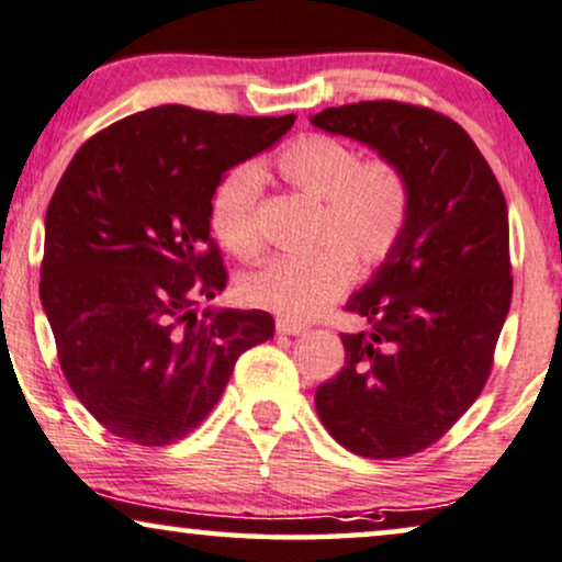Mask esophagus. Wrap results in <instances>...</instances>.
<instances>
[{
    "label": "esophagus",
    "instance_id": "obj_1",
    "mask_svg": "<svg viewBox=\"0 0 562 562\" xmlns=\"http://www.w3.org/2000/svg\"><path fill=\"white\" fill-rule=\"evenodd\" d=\"M277 333L280 335H303L306 333V327L299 322H290V319H277Z\"/></svg>",
    "mask_w": 562,
    "mask_h": 562
}]
</instances>
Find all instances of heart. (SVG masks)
Wrapping results in <instances>:
<instances>
[{
	"mask_svg": "<svg viewBox=\"0 0 562 562\" xmlns=\"http://www.w3.org/2000/svg\"><path fill=\"white\" fill-rule=\"evenodd\" d=\"M280 178L319 204L306 254L277 256L243 274L246 306L306 322L350 285L353 261L374 267L395 251L411 216V186L395 161L361 159L335 135L308 133L277 157ZM263 178L251 161L229 167L209 195V227L229 254L254 259L261 251L259 199Z\"/></svg>",
	"mask_w": 562,
	"mask_h": 562,
	"instance_id": "obj_1",
	"label": "heart"
}]
</instances>
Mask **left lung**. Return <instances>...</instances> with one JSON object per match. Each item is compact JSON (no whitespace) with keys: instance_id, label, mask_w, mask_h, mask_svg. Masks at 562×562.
Returning <instances> with one entry per match:
<instances>
[{"instance_id":"obj_1","label":"left lung","mask_w":562,"mask_h":562,"mask_svg":"<svg viewBox=\"0 0 562 562\" xmlns=\"http://www.w3.org/2000/svg\"><path fill=\"white\" fill-rule=\"evenodd\" d=\"M395 161L411 216L369 285L350 295L361 333L346 367L316 390V414L342 448L392 461L435 445L490 380L510 308L503 188L456 120L403 101H358L311 117Z\"/></svg>"}]
</instances>
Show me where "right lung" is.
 Wrapping results in <instances>:
<instances>
[{"instance_id":"1","label":"right lung","mask_w":562,"mask_h":562,"mask_svg":"<svg viewBox=\"0 0 562 562\" xmlns=\"http://www.w3.org/2000/svg\"><path fill=\"white\" fill-rule=\"evenodd\" d=\"M295 123L165 104L88 138L46 209L42 303L70 390L106 431L161 448L199 427L267 311L206 308L227 285L209 195Z\"/></svg>"}]
</instances>
